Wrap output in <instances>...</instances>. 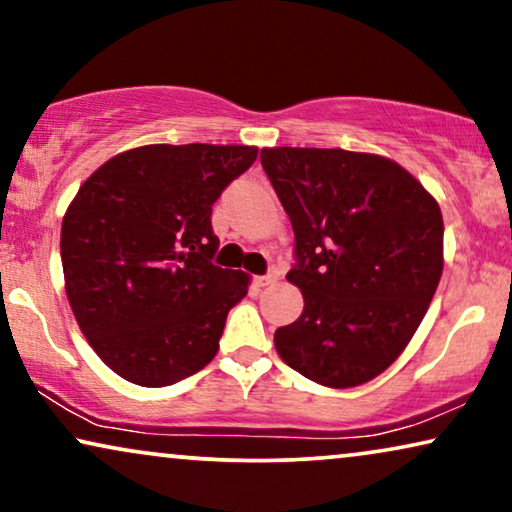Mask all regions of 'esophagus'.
Returning <instances> with one entry per match:
<instances>
[{"label": "esophagus", "instance_id": "34e87169", "mask_svg": "<svg viewBox=\"0 0 512 512\" xmlns=\"http://www.w3.org/2000/svg\"><path fill=\"white\" fill-rule=\"evenodd\" d=\"M277 282V272H270V275H258V277H254V284L256 286H270V284H275Z\"/></svg>", "mask_w": 512, "mask_h": 512}]
</instances>
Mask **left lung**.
Here are the masks:
<instances>
[{
    "instance_id": "8db88e82",
    "label": "left lung",
    "mask_w": 512,
    "mask_h": 512,
    "mask_svg": "<svg viewBox=\"0 0 512 512\" xmlns=\"http://www.w3.org/2000/svg\"><path fill=\"white\" fill-rule=\"evenodd\" d=\"M296 233L286 279L303 314L275 331L279 359L331 389L384 373L422 324L443 275V214L433 195L377 153L261 151Z\"/></svg>"
}]
</instances>
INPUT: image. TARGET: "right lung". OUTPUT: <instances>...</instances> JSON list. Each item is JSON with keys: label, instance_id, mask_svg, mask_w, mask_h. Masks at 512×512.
<instances>
[{"label": "right lung", "instance_id": "right-lung-1", "mask_svg": "<svg viewBox=\"0 0 512 512\" xmlns=\"http://www.w3.org/2000/svg\"><path fill=\"white\" fill-rule=\"evenodd\" d=\"M258 156L242 144H146L83 181L60 230L65 291L95 354L139 387H167L219 352L249 275L212 263V205Z\"/></svg>", "mask_w": 512, "mask_h": 512}]
</instances>
